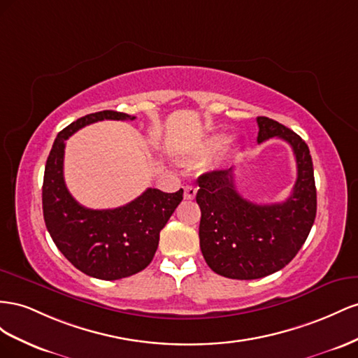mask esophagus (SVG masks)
Segmentation results:
<instances>
[{"label": "esophagus", "instance_id": "1", "mask_svg": "<svg viewBox=\"0 0 358 358\" xmlns=\"http://www.w3.org/2000/svg\"><path fill=\"white\" fill-rule=\"evenodd\" d=\"M198 189L195 186H186L185 187V199H195Z\"/></svg>", "mask_w": 358, "mask_h": 358}]
</instances>
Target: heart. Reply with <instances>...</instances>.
I'll use <instances>...</instances> for the list:
<instances>
[{
    "label": "heart",
    "instance_id": "1",
    "mask_svg": "<svg viewBox=\"0 0 358 358\" xmlns=\"http://www.w3.org/2000/svg\"><path fill=\"white\" fill-rule=\"evenodd\" d=\"M228 141V138L224 136V135H214V136H211L207 142H206V145H203V148H202V155H211V152H214V151H217V150H220L223 145H224V142Z\"/></svg>",
    "mask_w": 358,
    "mask_h": 358
}]
</instances>
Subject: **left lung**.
I'll use <instances>...</instances> for the list:
<instances>
[{
    "label": "left lung",
    "instance_id": "8db88e82",
    "mask_svg": "<svg viewBox=\"0 0 358 358\" xmlns=\"http://www.w3.org/2000/svg\"><path fill=\"white\" fill-rule=\"evenodd\" d=\"M258 144L280 138L291 145L297 180L279 203L244 199L234 185L232 168L198 178L199 244L208 267L229 279H261L288 265L308 238L316 216L313 163L306 142L280 122L258 117Z\"/></svg>",
    "mask_w": 358,
    "mask_h": 358
}]
</instances>
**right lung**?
I'll return each instance as SVG.
<instances>
[{"instance_id":"1","label":"right lung","mask_w":358,"mask_h":358,"mask_svg":"<svg viewBox=\"0 0 358 358\" xmlns=\"http://www.w3.org/2000/svg\"><path fill=\"white\" fill-rule=\"evenodd\" d=\"M135 118L117 110L79 118L57 135L46 160L42 189L46 228L59 252L79 271L101 280L129 278L152 261L160 231L182 201V189L176 193L147 189L118 208H85L70 195L64 181L66 139L97 121Z\"/></svg>"}]
</instances>
